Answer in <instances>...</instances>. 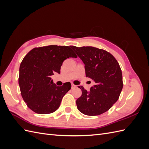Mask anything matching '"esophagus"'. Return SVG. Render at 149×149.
<instances>
[{
    "instance_id": "esophagus-1",
    "label": "esophagus",
    "mask_w": 149,
    "mask_h": 149,
    "mask_svg": "<svg viewBox=\"0 0 149 149\" xmlns=\"http://www.w3.org/2000/svg\"><path fill=\"white\" fill-rule=\"evenodd\" d=\"M76 85L74 84L73 83H71V88H72V89L74 88H76Z\"/></svg>"
}]
</instances>
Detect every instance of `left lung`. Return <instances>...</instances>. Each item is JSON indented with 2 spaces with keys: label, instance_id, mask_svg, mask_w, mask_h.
<instances>
[{
  "label": "left lung",
  "instance_id": "obj_1",
  "mask_svg": "<svg viewBox=\"0 0 149 149\" xmlns=\"http://www.w3.org/2000/svg\"><path fill=\"white\" fill-rule=\"evenodd\" d=\"M71 48L84 64L86 76L95 85L87 91L78 86L82 95L76 100L78 109L87 116H97L109 110L118 100L123 87L120 66L111 53L93 47Z\"/></svg>",
  "mask_w": 149,
  "mask_h": 149
}]
</instances>
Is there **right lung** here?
<instances>
[{"label":"right lung","mask_w":149,"mask_h":149,"mask_svg":"<svg viewBox=\"0 0 149 149\" xmlns=\"http://www.w3.org/2000/svg\"><path fill=\"white\" fill-rule=\"evenodd\" d=\"M71 57L77 56L68 46L35 48L26 54L20 66L19 84L22 96L31 111L47 114L59 108L71 85L68 82L58 86L51 76L55 72L60 74L63 63Z\"/></svg>","instance_id":"right-lung-1"}]
</instances>
